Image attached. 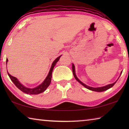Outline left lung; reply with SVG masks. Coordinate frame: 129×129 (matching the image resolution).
I'll return each mask as SVG.
<instances>
[{
  "label": "left lung",
  "mask_w": 129,
  "mask_h": 129,
  "mask_svg": "<svg viewBox=\"0 0 129 129\" xmlns=\"http://www.w3.org/2000/svg\"><path fill=\"white\" fill-rule=\"evenodd\" d=\"M72 71H73V76H74V77H75V78H76V80H77L78 82H80L81 84L82 85L84 86V87H85L86 88L88 89H89V90H92V91H99V92H100V91H105V90H108V89H109V88H112V87L113 86H114V84H115V83H116V82L117 81H117H115V82L113 83V84H109V85H108L105 86H103V87H100V88H92V87H90V86H87L86 85L84 84V83H82V82L81 81H80V80L78 79V78L77 77V76H76V74H75V65H73V64H72ZM121 73H122V72H121ZM120 76H121V75H120Z\"/></svg>",
  "instance_id": "1"
}]
</instances>
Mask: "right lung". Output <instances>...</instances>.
<instances>
[{
    "instance_id": "right-lung-1",
    "label": "right lung",
    "mask_w": 129,
    "mask_h": 129,
    "mask_svg": "<svg viewBox=\"0 0 129 129\" xmlns=\"http://www.w3.org/2000/svg\"><path fill=\"white\" fill-rule=\"evenodd\" d=\"M61 56V55L59 57H58L53 62L52 67L51 68V69H50L49 72L48 73V75L47 77H46V78H45V80L44 81V82L42 83V84L40 85H39L38 86H37L36 88H35L33 89L26 88V87L23 86L22 84H21L19 82V81L17 80V79L16 77H15L14 76H12L11 75H10L7 72L8 75L9 76L10 79L11 80V81L13 82H14V84L16 85L17 88L20 89L21 91H22L23 92L27 94H40L46 90L47 88L50 85V83H51V80H52V71H53L54 67L55 66L57 62L59 60ZM7 61H8V59L6 60V62H7Z\"/></svg>"
}]
</instances>
